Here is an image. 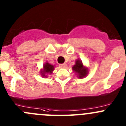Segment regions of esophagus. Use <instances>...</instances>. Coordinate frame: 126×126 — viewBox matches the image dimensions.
<instances>
[{"label": "esophagus", "mask_w": 126, "mask_h": 126, "mask_svg": "<svg viewBox=\"0 0 126 126\" xmlns=\"http://www.w3.org/2000/svg\"><path fill=\"white\" fill-rule=\"evenodd\" d=\"M59 67H61V68H64V67H66V64H65V63H64V64H60Z\"/></svg>", "instance_id": "1"}]
</instances>
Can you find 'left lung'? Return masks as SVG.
<instances>
[{
	"mask_svg": "<svg viewBox=\"0 0 126 126\" xmlns=\"http://www.w3.org/2000/svg\"><path fill=\"white\" fill-rule=\"evenodd\" d=\"M72 70L76 73L78 77L80 79H82L86 77L88 73V69L85 67L82 61L79 59L75 61V64L72 67Z\"/></svg>",
	"mask_w": 126,
	"mask_h": 126,
	"instance_id": "8db88e82",
	"label": "left lung"
}]
</instances>
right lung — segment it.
Wrapping results in <instances>:
<instances>
[{"mask_svg": "<svg viewBox=\"0 0 126 126\" xmlns=\"http://www.w3.org/2000/svg\"><path fill=\"white\" fill-rule=\"evenodd\" d=\"M54 69V66L53 65L49 64L48 62H46L43 65V69L41 70V75L44 77H47V74H51Z\"/></svg>", "mask_w": 126, "mask_h": 126, "instance_id": "obj_1", "label": "right lung"}]
</instances>
